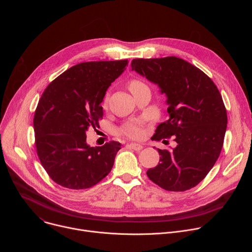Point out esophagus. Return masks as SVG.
Returning a JSON list of instances; mask_svg holds the SVG:
<instances>
[{
	"label": "esophagus",
	"mask_w": 252,
	"mask_h": 252,
	"mask_svg": "<svg viewBox=\"0 0 252 252\" xmlns=\"http://www.w3.org/2000/svg\"><path fill=\"white\" fill-rule=\"evenodd\" d=\"M129 147H130L132 150H134V151H140V150L143 148V146L139 145V143H135V142L129 143Z\"/></svg>",
	"instance_id": "34e87169"
}]
</instances>
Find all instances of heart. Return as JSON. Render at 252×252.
Returning a JSON list of instances; mask_svg holds the SVG:
<instances>
[{"mask_svg": "<svg viewBox=\"0 0 252 252\" xmlns=\"http://www.w3.org/2000/svg\"><path fill=\"white\" fill-rule=\"evenodd\" d=\"M143 86H146L143 83H141L140 81H137V80H132L131 82H129L128 84V90L130 92H133ZM122 132L125 133L126 135L129 136V137H134V138H137V137H140L143 133V130H142V127H141V125L137 122H129V123H126L123 128H122Z\"/></svg>", "mask_w": 252, "mask_h": 252, "instance_id": "heart-1", "label": "heart"}]
</instances>
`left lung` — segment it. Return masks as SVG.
Masks as SVG:
<instances>
[{"mask_svg":"<svg viewBox=\"0 0 252 252\" xmlns=\"http://www.w3.org/2000/svg\"><path fill=\"white\" fill-rule=\"evenodd\" d=\"M131 70L165 94L168 120L158 125L154 140L173 135L176 147L159 150V163L147 171L151 181L169 191L197 186L218 160L227 126L221 94L202 70L176 57L134 59Z\"/></svg>","mask_w":252,"mask_h":252,"instance_id":"8db88e82","label":"left lung"}]
</instances>
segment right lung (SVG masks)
<instances>
[{
  "label": "right lung",
  "mask_w": 252,
  "mask_h": 252,
  "mask_svg": "<svg viewBox=\"0 0 252 252\" xmlns=\"http://www.w3.org/2000/svg\"><path fill=\"white\" fill-rule=\"evenodd\" d=\"M127 63V60L78 63L43 93L33 117L35 148L56 184L70 189H90L112 170L121 143L112 140L90 147L86 131L98 126L105 92Z\"/></svg>",
  "instance_id": "1"
}]
</instances>
